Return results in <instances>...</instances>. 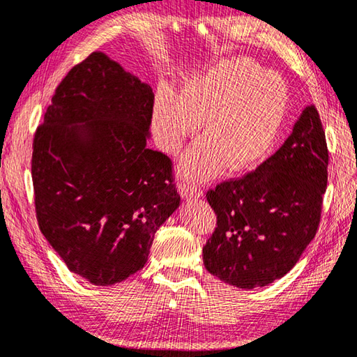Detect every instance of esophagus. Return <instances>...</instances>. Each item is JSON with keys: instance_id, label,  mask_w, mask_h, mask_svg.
I'll use <instances>...</instances> for the list:
<instances>
[{"instance_id": "obj_1", "label": "esophagus", "mask_w": 357, "mask_h": 357, "mask_svg": "<svg viewBox=\"0 0 357 357\" xmlns=\"http://www.w3.org/2000/svg\"><path fill=\"white\" fill-rule=\"evenodd\" d=\"M179 193L181 197L185 198V199H190V198H198L202 195V190L195 184H190V183H181L179 184Z\"/></svg>"}]
</instances>
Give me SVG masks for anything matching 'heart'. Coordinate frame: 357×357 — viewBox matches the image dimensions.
<instances>
[{"label":"heart","mask_w":357,"mask_h":357,"mask_svg":"<svg viewBox=\"0 0 357 357\" xmlns=\"http://www.w3.org/2000/svg\"><path fill=\"white\" fill-rule=\"evenodd\" d=\"M288 111V88L280 75L248 59L215 63L193 74L181 93L160 86L153 130L160 149L178 153L202 121V137L181 162V173L206 179L226 162L229 170L255 165L274 145Z\"/></svg>","instance_id":"obj_1"}]
</instances>
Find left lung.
<instances>
[{
	"label": "left lung",
	"instance_id": "8db88e82",
	"mask_svg": "<svg viewBox=\"0 0 357 357\" xmlns=\"http://www.w3.org/2000/svg\"><path fill=\"white\" fill-rule=\"evenodd\" d=\"M328 160L325 131L311 105L260 167L207 192L216 227L202 249L206 269L241 289L288 274L319 229Z\"/></svg>",
	"mask_w": 357,
	"mask_h": 357
}]
</instances>
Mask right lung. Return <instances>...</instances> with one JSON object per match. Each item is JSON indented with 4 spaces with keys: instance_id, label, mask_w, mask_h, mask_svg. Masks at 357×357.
Wrapping results in <instances>:
<instances>
[{
    "instance_id": "obj_1",
    "label": "right lung",
    "mask_w": 357,
    "mask_h": 357,
    "mask_svg": "<svg viewBox=\"0 0 357 357\" xmlns=\"http://www.w3.org/2000/svg\"><path fill=\"white\" fill-rule=\"evenodd\" d=\"M153 103L146 83L93 52L60 82L35 131L41 234L69 271L97 286L141 271L179 206L172 159L146 146Z\"/></svg>"
}]
</instances>
